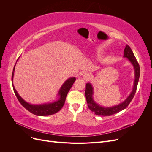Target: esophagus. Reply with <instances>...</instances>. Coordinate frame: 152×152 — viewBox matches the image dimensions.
Masks as SVG:
<instances>
[{
  "instance_id": "esophagus-1",
  "label": "esophagus",
  "mask_w": 152,
  "mask_h": 152,
  "mask_svg": "<svg viewBox=\"0 0 152 152\" xmlns=\"http://www.w3.org/2000/svg\"><path fill=\"white\" fill-rule=\"evenodd\" d=\"M91 75L89 73H85L83 75V79L86 80H89V79H91Z\"/></svg>"
}]
</instances>
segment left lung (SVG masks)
<instances>
[{"label":"left lung","mask_w":152,"mask_h":152,"mask_svg":"<svg viewBox=\"0 0 152 152\" xmlns=\"http://www.w3.org/2000/svg\"><path fill=\"white\" fill-rule=\"evenodd\" d=\"M124 57L127 58L128 60L130 61L133 67H134V82L131 93L123 102L115 106H113V107H103L102 105H99L98 103H96L95 102V101L93 99V96L94 93V88L93 86H92L90 82H88V83L86 84L85 95L87 105H88V107L91 111L94 112L96 115H97L110 116L115 113H117L119 112H121L122 110L127 108L129 104L131 103L132 99L134 98L136 91L137 84H138L140 75V65L136 60V57L134 56V54L133 53L132 49L128 45H126L125 49H124Z\"/></svg>","instance_id":"obj_1"}]
</instances>
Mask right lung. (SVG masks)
<instances>
[{
	"instance_id": "right-lung-1",
	"label": "right lung",
	"mask_w": 152,
	"mask_h": 152,
	"mask_svg": "<svg viewBox=\"0 0 152 152\" xmlns=\"http://www.w3.org/2000/svg\"><path fill=\"white\" fill-rule=\"evenodd\" d=\"M15 66H15H14L13 72L12 73V82L13 80ZM75 80L76 79L75 77H70L64 82L63 84L61 87V88L59 89L58 91V99L56 101H54V102L40 104H33L26 102V101L23 99L19 95V94L18 93V92L15 88V86L13 85V83L12 87L14 92H15V95L18 101H19L20 103L23 105V107H25L28 111L37 116H48L57 113L61 109V108L63 107L64 104H65L66 97L68 91H70Z\"/></svg>"
}]
</instances>
